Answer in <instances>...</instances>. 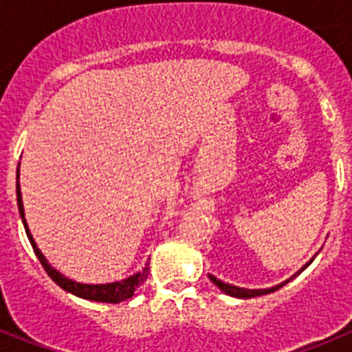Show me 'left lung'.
Segmentation results:
<instances>
[{"label":"left lung","instance_id":"1","mask_svg":"<svg viewBox=\"0 0 352 352\" xmlns=\"http://www.w3.org/2000/svg\"><path fill=\"white\" fill-rule=\"evenodd\" d=\"M312 261H314V257H312V259H310V263H312ZM310 263H307V264H305L303 268H301L300 272H298V273H294V275H292L291 278H294V276H296V275H300V273L303 272V270L307 268V266H309ZM291 278H289V280H291ZM210 280L213 282V284L217 285V287H219L220 291H223V292H226V294H229V296H234V298H243V300H247V298H256V296H263V294H270V292L276 291V289L284 287V285L287 284V282H289V280H285V282H282V284L275 285V287H270V289H243V287H238V285L226 284V282L219 280V278H217V276H213V275H210Z\"/></svg>","mask_w":352,"mask_h":352}]
</instances>
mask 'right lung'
Returning a JSON list of instances; mask_svg holds the SVG:
<instances>
[{
    "label": "right lung",
    "instance_id": "add662e5",
    "mask_svg": "<svg viewBox=\"0 0 352 352\" xmlns=\"http://www.w3.org/2000/svg\"><path fill=\"white\" fill-rule=\"evenodd\" d=\"M17 206H19V213H21V219H23L24 229H26L28 239H30L31 247L35 250V256L38 257L40 264L43 266V270L47 272V275L51 276L52 280L56 284L60 285L61 289H65L67 292H72V294H76V296L82 298V300H89V301H100V303H121V301L129 300V298L133 296V292L142 282L148 278V272H149V263H146V266L142 268V272L135 273V275L129 276L125 280L120 282H111V284H79L76 280H70L65 275H61L60 272H56L52 268L49 261L43 257L42 252L38 250L36 247L35 239L31 236L30 229H28L26 219H24V206H23V195H21V185H19V167H17Z\"/></svg>",
    "mask_w": 352,
    "mask_h": 352
}]
</instances>
